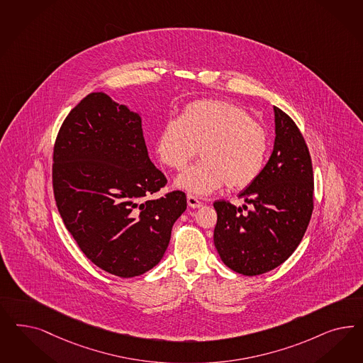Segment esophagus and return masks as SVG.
<instances>
[{"label":"esophagus","instance_id":"34e87169","mask_svg":"<svg viewBox=\"0 0 363 363\" xmlns=\"http://www.w3.org/2000/svg\"><path fill=\"white\" fill-rule=\"evenodd\" d=\"M187 203L191 208H200L203 206V203L198 198H195L194 195H188Z\"/></svg>","mask_w":363,"mask_h":363}]
</instances>
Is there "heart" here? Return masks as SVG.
<instances>
[{
  "mask_svg": "<svg viewBox=\"0 0 363 363\" xmlns=\"http://www.w3.org/2000/svg\"><path fill=\"white\" fill-rule=\"evenodd\" d=\"M201 152L203 160L179 176L177 187L208 195L227 184L233 191L252 186L269 157L267 129L242 106L218 100L188 104L168 120L156 140V152L169 168L182 171Z\"/></svg>",
  "mask_w": 363,
  "mask_h": 363,
  "instance_id": "obj_1",
  "label": "heart"
}]
</instances>
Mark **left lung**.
<instances>
[{
    "label": "left lung",
    "instance_id": "obj_1",
    "mask_svg": "<svg viewBox=\"0 0 363 363\" xmlns=\"http://www.w3.org/2000/svg\"><path fill=\"white\" fill-rule=\"evenodd\" d=\"M274 151L257 182L239 194L252 208L235 207L225 200L213 203L218 254L227 267L247 277L277 269L291 257L314 208V175L307 144L291 117L278 106H274Z\"/></svg>",
    "mask_w": 363,
    "mask_h": 363
}]
</instances>
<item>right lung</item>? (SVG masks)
<instances>
[{
	"label": "right lung",
	"instance_id": "add662e5",
	"mask_svg": "<svg viewBox=\"0 0 363 363\" xmlns=\"http://www.w3.org/2000/svg\"><path fill=\"white\" fill-rule=\"evenodd\" d=\"M52 179L60 215L80 250L120 278L162 260L187 208L182 191L151 198L167 179L148 156L141 117L103 92L84 97L64 120Z\"/></svg>",
	"mask_w": 363,
	"mask_h": 363
}]
</instances>
